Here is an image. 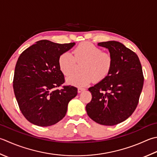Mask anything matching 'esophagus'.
Here are the masks:
<instances>
[{
    "label": "esophagus",
    "instance_id": "esophagus-1",
    "mask_svg": "<svg viewBox=\"0 0 157 157\" xmlns=\"http://www.w3.org/2000/svg\"><path fill=\"white\" fill-rule=\"evenodd\" d=\"M85 90L84 88H78V93H82V91H84Z\"/></svg>",
    "mask_w": 157,
    "mask_h": 157
}]
</instances>
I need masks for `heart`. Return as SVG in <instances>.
Listing matches in <instances>:
<instances>
[{"instance_id": "1", "label": "heart", "mask_w": 157, "mask_h": 157, "mask_svg": "<svg viewBox=\"0 0 157 157\" xmlns=\"http://www.w3.org/2000/svg\"><path fill=\"white\" fill-rule=\"evenodd\" d=\"M75 61L82 63L81 73H77L66 79L67 84L83 87L90 82H99L108 75L112 65L111 55L102 52L101 49L89 42L79 44L73 50V56L69 52H64L58 58V66L64 75L74 71Z\"/></svg>"}]
</instances>
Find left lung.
<instances>
[{
	"instance_id": "left-lung-1",
	"label": "left lung",
	"mask_w": 157,
	"mask_h": 157,
	"mask_svg": "<svg viewBox=\"0 0 157 157\" xmlns=\"http://www.w3.org/2000/svg\"><path fill=\"white\" fill-rule=\"evenodd\" d=\"M112 58L109 72L88 90L92 100L86 106L89 117L97 123L113 126L124 121L136 109L144 85L142 65L137 55L121 43L101 42Z\"/></svg>"
}]
</instances>
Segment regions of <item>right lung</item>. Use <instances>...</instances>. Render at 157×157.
<instances>
[{
    "mask_svg": "<svg viewBox=\"0 0 157 157\" xmlns=\"http://www.w3.org/2000/svg\"><path fill=\"white\" fill-rule=\"evenodd\" d=\"M75 45V43L60 44L41 40L18 58L13 90L20 111L30 123L48 127L66 115L68 103L77 96L78 89L71 86L56 89L64 82L58 58Z\"/></svg>",
    "mask_w": 157,
    "mask_h": 157,
    "instance_id": "right-lung-1",
    "label": "right lung"
}]
</instances>
